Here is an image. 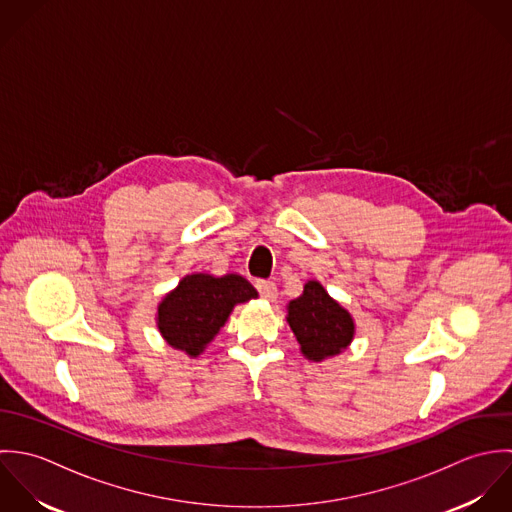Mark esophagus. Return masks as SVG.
I'll use <instances>...</instances> for the list:
<instances>
[{
    "instance_id": "34e87169",
    "label": "esophagus",
    "mask_w": 512,
    "mask_h": 512,
    "mask_svg": "<svg viewBox=\"0 0 512 512\" xmlns=\"http://www.w3.org/2000/svg\"><path fill=\"white\" fill-rule=\"evenodd\" d=\"M255 287L263 299H267V301L277 299V285L273 281H257Z\"/></svg>"
}]
</instances>
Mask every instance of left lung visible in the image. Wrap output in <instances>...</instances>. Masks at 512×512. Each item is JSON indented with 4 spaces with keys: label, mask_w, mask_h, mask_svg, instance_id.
Returning a JSON list of instances; mask_svg holds the SVG:
<instances>
[{
    "label": "left lung",
    "mask_w": 512,
    "mask_h": 512,
    "mask_svg": "<svg viewBox=\"0 0 512 512\" xmlns=\"http://www.w3.org/2000/svg\"><path fill=\"white\" fill-rule=\"evenodd\" d=\"M287 312L301 352L312 362L340 354L354 338V318L318 281H308L303 295L289 303Z\"/></svg>",
    "instance_id": "1"
}]
</instances>
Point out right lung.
Returning <instances> with one entry per match:
<instances>
[{"mask_svg": "<svg viewBox=\"0 0 512 512\" xmlns=\"http://www.w3.org/2000/svg\"><path fill=\"white\" fill-rule=\"evenodd\" d=\"M251 299H257V291L241 275H186L158 305V330L172 348L196 358L227 322L233 307Z\"/></svg>", "mask_w": 512, "mask_h": 512, "instance_id": "obj_1", "label": "right lung"}]
</instances>
